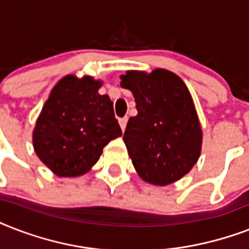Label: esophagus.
<instances>
[{
	"instance_id": "34e87169",
	"label": "esophagus",
	"mask_w": 249,
	"mask_h": 249,
	"mask_svg": "<svg viewBox=\"0 0 249 249\" xmlns=\"http://www.w3.org/2000/svg\"><path fill=\"white\" fill-rule=\"evenodd\" d=\"M126 123H128V117H121V119H119V124H120L123 132H124L125 128H126Z\"/></svg>"
}]
</instances>
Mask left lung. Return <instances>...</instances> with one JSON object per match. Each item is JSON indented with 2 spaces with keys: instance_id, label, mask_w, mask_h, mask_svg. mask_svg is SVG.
<instances>
[{
  "instance_id": "1",
  "label": "left lung",
  "mask_w": 249,
  "mask_h": 249,
  "mask_svg": "<svg viewBox=\"0 0 249 249\" xmlns=\"http://www.w3.org/2000/svg\"><path fill=\"white\" fill-rule=\"evenodd\" d=\"M120 85L134 95L137 116L129 119L123 140L143 181L169 185L200 156L201 128L187 86L166 70L129 71Z\"/></svg>"
}]
</instances>
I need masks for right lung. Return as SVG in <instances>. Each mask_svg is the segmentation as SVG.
Returning <instances> with one entry per match:
<instances>
[{
	"instance_id": "add662e5",
	"label": "right lung",
	"mask_w": 249,
	"mask_h": 249,
	"mask_svg": "<svg viewBox=\"0 0 249 249\" xmlns=\"http://www.w3.org/2000/svg\"><path fill=\"white\" fill-rule=\"evenodd\" d=\"M101 81L66 76L54 86L36 128L37 156L59 177H76L97 163L103 147L123 134L108 95H101Z\"/></svg>"
}]
</instances>
